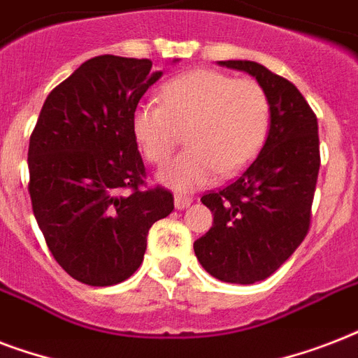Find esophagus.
<instances>
[{"mask_svg":"<svg viewBox=\"0 0 358 358\" xmlns=\"http://www.w3.org/2000/svg\"><path fill=\"white\" fill-rule=\"evenodd\" d=\"M191 204H193V199H191V196H185V195L174 196V206H176V210H185V208H189Z\"/></svg>","mask_w":358,"mask_h":358,"instance_id":"1","label":"esophagus"}]
</instances>
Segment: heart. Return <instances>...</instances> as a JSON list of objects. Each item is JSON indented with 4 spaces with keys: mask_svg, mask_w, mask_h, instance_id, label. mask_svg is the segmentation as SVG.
I'll use <instances>...</instances> for the list:
<instances>
[{
    "mask_svg": "<svg viewBox=\"0 0 358 358\" xmlns=\"http://www.w3.org/2000/svg\"><path fill=\"white\" fill-rule=\"evenodd\" d=\"M163 103L143 100L131 115L135 141L148 162L162 165L187 135L180 157L159 171V182L176 191L212 184L217 174L232 176L262 150L271 124V103L255 80L191 70L162 87Z\"/></svg>",
    "mask_w": 358,
    "mask_h": 358,
    "instance_id": "1",
    "label": "heart"
}]
</instances>
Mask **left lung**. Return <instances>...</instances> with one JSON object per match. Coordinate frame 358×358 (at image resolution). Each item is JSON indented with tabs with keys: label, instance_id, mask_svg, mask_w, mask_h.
<instances>
[{
	"label": "left lung",
	"instance_id": "8db88e82",
	"mask_svg": "<svg viewBox=\"0 0 358 358\" xmlns=\"http://www.w3.org/2000/svg\"><path fill=\"white\" fill-rule=\"evenodd\" d=\"M255 78L271 103L269 134L256 159L202 204L213 227L193 243L201 266L232 284L277 271L305 239L320 173L317 119L297 87L255 61H219Z\"/></svg>",
	"mask_w": 358,
	"mask_h": 358
}]
</instances>
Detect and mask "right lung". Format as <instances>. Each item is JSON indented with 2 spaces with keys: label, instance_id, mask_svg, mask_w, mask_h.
<instances>
[{
  "label": "right lung",
  "instance_id": "right-lung-1",
  "mask_svg": "<svg viewBox=\"0 0 358 358\" xmlns=\"http://www.w3.org/2000/svg\"><path fill=\"white\" fill-rule=\"evenodd\" d=\"M173 63H176L174 59ZM163 76L148 59L98 55L53 89L29 139V195L57 264L89 286L131 277L173 193L141 189L145 163L131 115Z\"/></svg>",
  "mask_w": 358,
  "mask_h": 358
}]
</instances>
